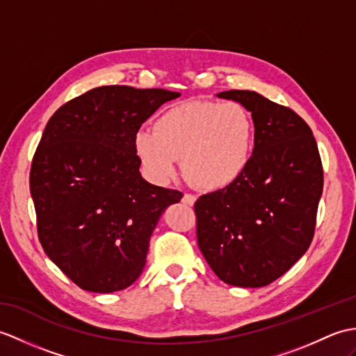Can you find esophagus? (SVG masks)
Returning <instances> with one entry per match:
<instances>
[{
	"mask_svg": "<svg viewBox=\"0 0 356 356\" xmlns=\"http://www.w3.org/2000/svg\"><path fill=\"white\" fill-rule=\"evenodd\" d=\"M181 202H184L185 204L193 206L194 202H195V195H194V194H185L184 198H181Z\"/></svg>",
	"mask_w": 356,
	"mask_h": 356,
	"instance_id": "obj_1",
	"label": "esophagus"
}]
</instances>
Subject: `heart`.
Instances as JSON below:
<instances>
[{"mask_svg": "<svg viewBox=\"0 0 356 356\" xmlns=\"http://www.w3.org/2000/svg\"><path fill=\"white\" fill-rule=\"evenodd\" d=\"M254 134L253 117L244 104L191 100L165 111L154 131L139 130L134 145L153 181H168L181 158V168L194 185L221 189L247 168Z\"/></svg>", "mask_w": 356, "mask_h": 356, "instance_id": "obj_1", "label": "heart"}]
</instances>
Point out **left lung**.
Here are the masks:
<instances>
[{
    "label": "left lung",
    "mask_w": 356,
    "mask_h": 356,
    "mask_svg": "<svg viewBox=\"0 0 356 356\" xmlns=\"http://www.w3.org/2000/svg\"><path fill=\"white\" fill-rule=\"evenodd\" d=\"M218 97L252 112L254 148L234 184L195 202L197 243L222 282L266 286L308 250L323 165L312 130L290 107L254 90L232 89Z\"/></svg>",
    "instance_id": "obj_1"
}]
</instances>
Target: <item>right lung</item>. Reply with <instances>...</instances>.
<instances>
[{"label": "right lung", "instance_id": "1", "mask_svg": "<svg viewBox=\"0 0 356 356\" xmlns=\"http://www.w3.org/2000/svg\"><path fill=\"white\" fill-rule=\"evenodd\" d=\"M180 94L100 86L60 106L33 156L30 193L44 252L74 284L92 293L130 286L177 189L148 184L134 138Z\"/></svg>", "mask_w": 356, "mask_h": 356}]
</instances>
